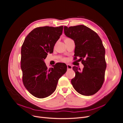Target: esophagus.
<instances>
[{
    "instance_id": "esophagus-1",
    "label": "esophagus",
    "mask_w": 123,
    "mask_h": 123,
    "mask_svg": "<svg viewBox=\"0 0 123 123\" xmlns=\"http://www.w3.org/2000/svg\"><path fill=\"white\" fill-rule=\"evenodd\" d=\"M67 69L68 70H72V66L69 64H67Z\"/></svg>"
}]
</instances>
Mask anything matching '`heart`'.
I'll return each instance as SVG.
<instances>
[{
  "mask_svg": "<svg viewBox=\"0 0 123 123\" xmlns=\"http://www.w3.org/2000/svg\"><path fill=\"white\" fill-rule=\"evenodd\" d=\"M68 39H70V38H68V37H65V38H64V42H65L66 40H68ZM63 61H65V59H63Z\"/></svg>",
  "mask_w": 123,
  "mask_h": 123,
  "instance_id": "b5f03b06",
  "label": "heart"
}]
</instances>
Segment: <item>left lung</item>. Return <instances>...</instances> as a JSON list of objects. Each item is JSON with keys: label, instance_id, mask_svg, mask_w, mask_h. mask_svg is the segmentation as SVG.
I'll return each mask as SVG.
<instances>
[{"label": "left lung", "instance_id": "obj_1", "mask_svg": "<svg viewBox=\"0 0 123 123\" xmlns=\"http://www.w3.org/2000/svg\"><path fill=\"white\" fill-rule=\"evenodd\" d=\"M66 36L75 43L74 57H80L84 65L81 71L76 66L73 67L75 73L71 83L75 90L84 96H91L101 88L104 80L106 63L105 49L102 40L95 31L79 25L64 26Z\"/></svg>", "mask_w": 123, "mask_h": 123}]
</instances>
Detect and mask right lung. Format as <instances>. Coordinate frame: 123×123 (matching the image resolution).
Masks as SVG:
<instances>
[{
	"label": "right lung",
	"mask_w": 123,
	"mask_h": 123,
	"mask_svg": "<svg viewBox=\"0 0 123 123\" xmlns=\"http://www.w3.org/2000/svg\"><path fill=\"white\" fill-rule=\"evenodd\" d=\"M63 29V26L37 27L29 33L22 45L23 82L28 91L36 98H44L51 95L59 79L67 71V67L64 63H58L48 69L43 61L48 53L53 52Z\"/></svg>",
	"instance_id": "obj_1"
}]
</instances>
